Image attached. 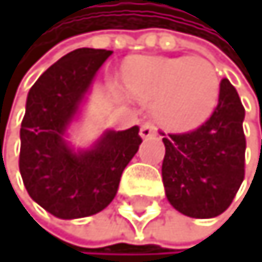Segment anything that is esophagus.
<instances>
[{
    "label": "esophagus",
    "instance_id": "1",
    "mask_svg": "<svg viewBox=\"0 0 262 262\" xmlns=\"http://www.w3.org/2000/svg\"><path fill=\"white\" fill-rule=\"evenodd\" d=\"M156 126L152 124V123H144L141 126V131H139V134H141V138H151V136H154L156 134Z\"/></svg>",
    "mask_w": 262,
    "mask_h": 262
}]
</instances>
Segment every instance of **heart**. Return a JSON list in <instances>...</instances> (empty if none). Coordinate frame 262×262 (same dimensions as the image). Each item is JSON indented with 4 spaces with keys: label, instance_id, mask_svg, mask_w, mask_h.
I'll list each match as a JSON object with an SVG mask.
<instances>
[{
    "label": "heart",
    "instance_id": "1",
    "mask_svg": "<svg viewBox=\"0 0 262 262\" xmlns=\"http://www.w3.org/2000/svg\"><path fill=\"white\" fill-rule=\"evenodd\" d=\"M126 88L139 101L156 103V116L172 129L193 128L213 113L220 97L215 65L193 59H144L129 65Z\"/></svg>",
    "mask_w": 262,
    "mask_h": 262
}]
</instances>
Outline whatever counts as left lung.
Listing matches in <instances>:
<instances>
[{
	"label": "left lung",
	"mask_w": 262,
	"mask_h": 262,
	"mask_svg": "<svg viewBox=\"0 0 262 262\" xmlns=\"http://www.w3.org/2000/svg\"><path fill=\"white\" fill-rule=\"evenodd\" d=\"M243 120L238 92L223 78L218 105L205 123L193 131L162 138V182L177 211L192 218H213L231 205L245 179Z\"/></svg>",
	"instance_id": "left-lung-1"
}]
</instances>
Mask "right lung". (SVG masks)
<instances>
[{"mask_svg": "<svg viewBox=\"0 0 262 262\" xmlns=\"http://www.w3.org/2000/svg\"><path fill=\"white\" fill-rule=\"evenodd\" d=\"M111 54L86 47L72 51L51 65L28 95L19 170L31 199L57 218L90 216L106 208L142 142L138 126L106 131L92 149L80 152L63 139L95 74Z\"/></svg>", "mask_w": 262, "mask_h": 262, "instance_id": "obj_1", "label": "right lung"}]
</instances>
